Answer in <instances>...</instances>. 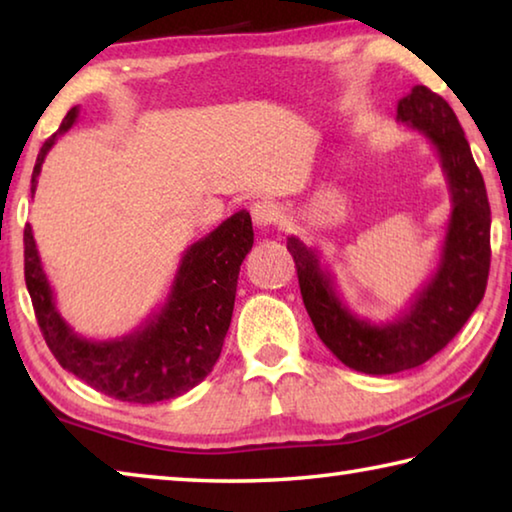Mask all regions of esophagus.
Masks as SVG:
<instances>
[{"label":"esophagus","instance_id":"1","mask_svg":"<svg viewBox=\"0 0 512 512\" xmlns=\"http://www.w3.org/2000/svg\"><path fill=\"white\" fill-rule=\"evenodd\" d=\"M250 216H253V223L257 228H268V225H273L280 219V207L273 201H257L250 207Z\"/></svg>","mask_w":512,"mask_h":512}]
</instances>
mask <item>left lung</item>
Wrapping results in <instances>:
<instances>
[{"instance_id": "obj_1", "label": "left lung", "mask_w": 512, "mask_h": 512, "mask_svg": "<svg viewBox=\"0 0 512 512\" xmlns=\"http://www.w3.org/2000/svg\"><path fill=\"white\" fill-rule=\"evenodd\" d=\"M397 121L422 133L438 151L452 196L440 264L411 307L391 323H370L352 314L332 273L320 266L318 250L298 237L287 239L302 302L320 341L345 366L366 375L418 368L443 350L479 307L490 271L488 194L454 110L436 92L415 85L397 103Z\"/></svg>"}]
</instances>
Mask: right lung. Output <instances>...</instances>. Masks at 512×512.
Here are the masks:
<instances>
[{
  "label": "right lung",
  "instance_id": "right-lung-1",
  "mask_svg": "<svg viewBox=\"0 0 512 512\" xmlns=\"http://www.w3.org/2000/svg\"><path fill=\"white\" fill-rule=\"evenodd\" d=\"M76 117L79 108H72L42 144L31 194L56 137L67 133ZM250 248L253 221L241 210L185 250L167 302L135 332L110 341L83 339L60 316L29 223L24 228V280L40 332L60 366L115 400L155 404L192 391L212 372L235 309L239 266Z\"/></svg>",
  "mask_w": 512,
  "mask_h": 512
}]
</instances>
